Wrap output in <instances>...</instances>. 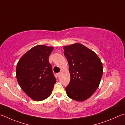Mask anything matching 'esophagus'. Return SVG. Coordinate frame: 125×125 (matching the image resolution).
<instances>
[{"label":"esophagus","mask_w":125,"mask_h":125,"mask_svg":"<svg viewBox=\"0 0 125 125\" xmlns=\"http://www.w3.org/2000/svg\"><path fill=\"white\" fill-rule=\"evenodd\" d=\"M60 75V73H57V76H58V77H59Z\"/></svg>","instance_id":"esophagus-1"}]
</instances>
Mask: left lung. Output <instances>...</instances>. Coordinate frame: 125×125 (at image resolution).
<instances>
[{
  "instance_id": "obj_1",
  "label": "left lung",
  "mask_w": 125,
  "mask_h": 125,
  "mask_svg": "<svg viewBox=\"0 0 125 125\" xmlns=\"http://www.w3.org/2000/svg\"><path fill=\"white\" fill-rule=\"evenodd\" d=\"M69 63L70 81L65 88L67 96L82 102L91 97L99 87L103 64L94 52L80 43L64 47Z\"/></svg>"
}]
</instances>
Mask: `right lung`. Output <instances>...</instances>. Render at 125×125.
Wrapping results in <instances>:
<instances>
[{
  "instance_id": "obj_1",
  "label": "right lung",
  "mask_w": 125,
  "mask_h": 125,
  "mask_svg": "<svg viewBox=\"0 0 125 125\" xmlns=\"http://www.w3.org/2000/svg\"><path fill=\"white\" fill-rule=\"evenodd\" d=\"M53 49L44 45L35 46L21 57L17 64L16 74L20 86L36 101L49 97L56 83L49 62Z\"/></svg>"
}]
</instances>
